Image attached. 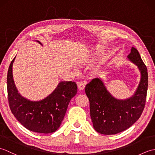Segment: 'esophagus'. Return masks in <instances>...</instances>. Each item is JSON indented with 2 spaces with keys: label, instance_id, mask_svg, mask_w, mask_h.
I'll return each mask as SVG.
<instances>
[{
  "label": "esophagus",
  "instance_id": "esophagus-1",
  "mask_svg": "<svg viewBox=\"0 0 155 155\" xmlns=\"http://www.w3.org/2000/svg\"><path fill=\"white\" fill-rule=\"evenodd\" d=\"M77 86L79 91H83L85 88V83H83V82H78Z\"/></svg>",
  "mask_w": 155,
  "mask_h": 155
}]
</instances>
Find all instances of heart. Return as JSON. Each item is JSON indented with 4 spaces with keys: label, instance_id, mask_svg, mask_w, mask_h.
<instances>
[{
    "label": "heart",
    "instance_id": "obj_1",
    "mask_svg": "<svg viewBox=\"0 0 155 155\" xmlns=\"http://www.w3.org/2000/svg\"><path fill=\"white\" fill-rule=\"evenodd\" d=\"M101 52V49L100 48H97L96 49V54H98Z\"/></svg>",
    "mask_w": 155,
    "mask_h": 155
}]
</instances>
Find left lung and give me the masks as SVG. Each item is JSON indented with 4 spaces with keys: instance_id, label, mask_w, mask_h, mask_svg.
Listing matches in <instances>:
<instances>
[{
    "instance_id": "obj_1",
    "label": "left lung",
    "mask_w": 155,
    "mask_h": 155,
    "mask_svg": "<svg viewBox=\"0 0 155 155\" xmlns=\"http://www.w3.org/2000/svg\"><path fill=\"white\" fill-rule=\"evenodd\" d=\"M128 57L138 66L141 73L140 84L134 96L127 100H117L111 96L103 82L97 78H93L85 87L93 127L101 134H115L127 130L140 118L145 106L147 68L136 48H131Z\"/></svg>"
}]
</instances>
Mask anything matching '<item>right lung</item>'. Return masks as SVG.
<instances>
[{
  "instance_id": "add662e5",
  "label": "right lung",
  "mask_w": 155,
  "mask_h": 155,
  "mask_svg": "<svg viewBox=\"0 0 155 155\" xmlns=\"http://www.w3.org/2000/svg\"><path fill=\"white\" fill-rule=\"evenodd\" d=\"M7 73L8 104L12 113L22 126L33 132L51 133L55 132L62 123L71 98L77 93L74 82L62 81L45 99L32 102L23 98L15 85L12 78V64Z\"/></svg>"
}]
</instances>
